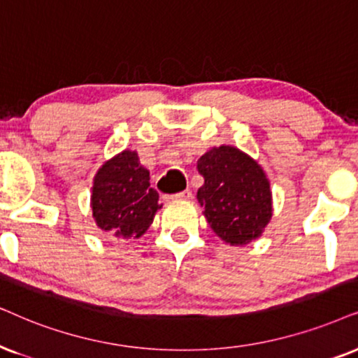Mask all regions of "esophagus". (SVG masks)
Segmentation results:
<instances>
[{
	"label": "esophagus",
	"instance_id": "esophagus-1",
	"mask_svg": "<svg viewBox=\"0 0 358 358\" xmlns=\"http://www.w3.org/2000/svg\"><path fill=\"white\" fill-rule=\"evenodd\" d=\"M189 198H192V192L185 189V192H180L176 194H170V196H166V200H189Z\"/></svg>",
	"mask_w": 358,
	"mask_h": 358
}]
</instances>
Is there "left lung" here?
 Segmentation results:
<instances>
[{
    "label": "left lung",
    "instance_id": "obj_1",
    "mask_svg": "<svg viewBox=\"0 0 358 358\" xmlns=\"http://www.w3.org/2000/svg\"><path fill=\"white\" fill-rule=\"evenodd\" d=\"M196 169L205 180L198 203L216 236L231 246L259 238L273 218V192L262 166L236 147L220 145L203 153Z\"/></svg>",
    "mask_w": 358,
    "mask_h": 358
}]
</instances>
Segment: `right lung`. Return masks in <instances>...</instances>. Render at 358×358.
Listing matches in <instances>:
<instances>
[{
    "mask_svg": "<svg viewBox=\"0 0 358 358\" xmlns=\"http://www.w3.org/2000/svg\"><path fill=\"white\" fill-rule=\"evenodd\" d=\"M158 193L150 188V171L138 153H117L97 170L90 188V210L97 228L119 239L140 238L155 218Z\"/></svg>",
    "mask_w": 358,
    "mask_h": 358,
    "instance_id": "right-lung-1",
    "label": "right lung"
}]
</instances>
